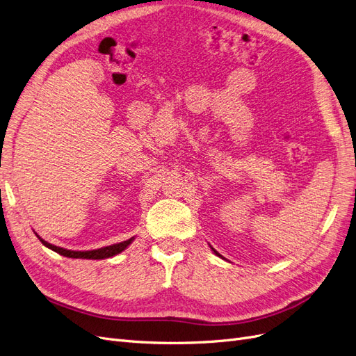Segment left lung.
Returning a JSON list of instances; mask_svg holds the SVG:
<instances>
[{"label":"left lung","instance_id":"left-lung-1","mask_svg":"<svg viewBox=\"0 0 356 356\" xmlns=\"http://www.w3.org/2000/svg\"><path fill=\"white\" fill-rule=\"evenodd\" d=\"M212 251H213V252H215V254H217V255H218V257H221V255H220V254H218V252H217V251H215V250H213V248H212Z\"/></svg>","mask_w":356,"mask_h":356}]
</instances>
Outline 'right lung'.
Listing matches in <instances>:
<instances>
[{"mask_svg":"<svg viewBox=\"0 0 356 356\" xmlns=\"http://www.w3.org/2000/svg\"><path fill=\"white\" fill-rule=\"evenodd\" d=\"M38 239L41 241V243L47 246L49 250L55 251L63 257H68V258H88V260H104V258H110V257H114L117 254H120L122 251H124L126 248L132 243V241L135 238H131L127 239L124 242H120V243H114V245H110V246H104V248H99V250H93V251H71V250H65V248H59V246H55L51 245L46 241H42L40 236Z\"/></svg>","mask_w":356,"mask_h":356,"instance_id":"obj_1","label":"right lung"}]
</instances>
